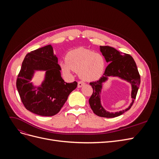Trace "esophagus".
Wrapping results in <instances>:
<instances>
[{"label":"esophagus","instance_id":"esophagus-1","mask_svg":"<svg viewBox=\"0 0 159 159\" xmlns=\"http://www.w3.org/2000/svg\"><path fill=\"white\" fill-rule=\"evenodd\" d=\"M84 85V82L82 81H80L78 82V88H81Z\"/></svg>","mask_w":159,"mask_h":159}]
</instances>
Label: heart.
Here are the masks:
<instances>
[{
    "label": "heart",
    "mask_w": 159,
    "mask_h": 159,
    "mask_svg": "<svg viewBox=\"0 0 159 159\" xmlns=\"http://www.w3.org/2000/svg\"><path fill=\"white\" fill-rule=\"evenodd\" d=\"M106 61L103 56L85 48L71 50L66 56V61L60 66L65 73L71 70L78 72L80 78L85 81H94L102 75Z\"/></svg>",
    "instance_id": "obj_1"
}]
</instances>
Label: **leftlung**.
Returning a JSON list of instances; mask_svg holds the SVG:
<instances>
[{
    "instance_id": "8db88e82",
    "label": "left lung",
    "mask_w": 159,
    "mask_h": 159,
    "mask_svg": "<svg viewBox=\"0 0 159 159\" xmlns=\"http://www.w3.org/2000/svg\"><path fill=\"white\" fill-rule=\"evenodd\" d=\"M100 51L109 64L105 69V73L102 78L98 81L89 84L93 91L89 99V103L93 113L98 116L113 118L119 116L131 109L136 98L141 83V78L135 61L131 56L120 52L114 48L108 46H100ZM109 76H118L131 84L132 102L125 110L113 113L107 112L102 106L100 102V93L103 83L106 82Z\"/></svg>"
}]
</instances>
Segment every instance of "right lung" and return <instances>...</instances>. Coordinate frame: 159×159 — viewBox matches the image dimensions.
I'll return each mask as SVG.
<instances>
[{
    "label": "right lung",
    "mask_w": 159,
    "mask_h": 159,
    "mask_svg": "<svg viewBox=\"0 0 159 159\" xmlns=\"http://www.w3.org/2000/svg\"><path fill=\"white\" fill-rule=\"evenodd\" d=\"M60 70L57 57L50 44L26 54L18 75L16 88L27 110L48 117L60 111L70 93L78 85L76 81L65 82ZM36 70L45 71L44 80L38 86L30 82Z\"/></svg>",
    "instance_id": "add662e5"
}]
</instances>
